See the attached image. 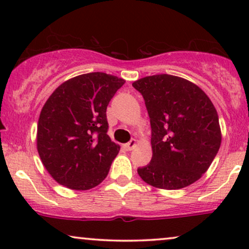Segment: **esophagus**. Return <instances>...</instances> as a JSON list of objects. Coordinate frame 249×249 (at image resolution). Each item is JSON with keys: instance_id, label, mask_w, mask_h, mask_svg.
I'll return each mask as SVG.
<instances>
[{"instance_id": "esophagus-1", "label": "esophagus", "mask_w": 249, "mask_h": 249, "mask_svg": "<svg viewBox=\"0 0 249 249\" xmlns=\"http://www.w3.org/2000/svg\"><path fill=\"white\" fill-rule=\"evenodd\" d=\"M136 146H137V142H136V139H131L130 142L124 145V148L127 149V151H131V149H134Z\"/></svg>"}]
</instances>
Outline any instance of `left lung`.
<instances>
[{"instance_id": "1", "label": "left lung", "mask_w": 249, "mask_h": 249, "mask_svg": "<svg viewBox=\"0 0 249 249\" xmlns=\"http://www.w3.org/2000/svg\"><path fill=\"white\" fill-rule=\"evenodd\" d=\"M145 100L152 128V160L138 175L155 188L176 190L197 181L217 154L219 115L192 81L154 74L132 83Z\"/></svg>"}]
</instances>
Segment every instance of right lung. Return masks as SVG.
Returning <instances> with one entry per match:
<instances>
[{
    "label": "right lung",
    "instance_id": "obj_1",
    "mask_svg": "<svg viewBox=\"0 0 249 249\" xmlns=\"http://www.w3.org/2000/svg\"><path fill=\"white\" fill-rule=\"evenodd\" d=\"M124 83L104 72L84 73L47 98L37 124V151L57 183L88 190L107 178L120 151L107 134V107Z\"/></svg>",
    "mask_w": 249,
    "mask_h": 249
}]
</instances>
